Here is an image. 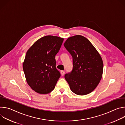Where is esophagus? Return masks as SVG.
<instances>
[{
	"label": "esophagus",
	"instance_id": "34e87169",
	"mask_svg": "<svg viewBox=\"0 0 125 125\" xmlns=\"http://www.w3.org/2000/svg\"><path fill=\"white\" fill-rule=\"evenodd\" d=\"M61 75L63 76H64V74H65V72H64V71H61Z\"/></svg>",
	"mask_w": 125,
	"mask_h": 125
}]
</instances>
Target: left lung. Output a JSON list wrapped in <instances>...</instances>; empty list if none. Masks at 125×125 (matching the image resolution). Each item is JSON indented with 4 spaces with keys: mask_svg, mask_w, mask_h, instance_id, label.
Here are the masks:
<instances>
[{
    "mask_svg": "<svg viewBox=\"0 0 125 125\" xmlns=\"http://www.w3.org/2000/svg\"><path fill=\"white\" fill-rule=\"evenodd\" d=\"M64 45L73 57V70L65 75L71 90L79 95L92 93L102 77L103 63L99 52L81 35L69 38Z\"/></svg>",
    "mask_w": 125,
    "mask_h": 125,
    "instance_id": "left-lung-1",
    "label": "left lung"
}]
</instances>
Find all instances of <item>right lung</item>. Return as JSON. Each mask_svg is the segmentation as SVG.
I'll list each match as a JSON object with an SVG mask.
<instances>
[{"mask_svg":"<svg viewBox=\"0 0 125 125\" xmlns=\"http://www.w3.org/2000/svg\"><path fill=\"white\" fill-rule=\"evenodd\" d=\"M64 39L46 35L35 42L28 50L23 68L27 83L40 94H47L54 90L60 77L56 68L55 55Z\"/></svg>","mask_w":125,"mask_h":125,"instance_id":"add662e5","label":"right lung"}]
</instances>
